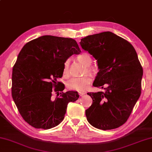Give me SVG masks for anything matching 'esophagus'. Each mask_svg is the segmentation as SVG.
Returning a JSON list of instances; mask_svg holds the SVG:
<instances>
[{"instance_id": "1", "label": "esophagus", "mask_w": 152, "mask_h": 152, "mask_svg": "<svg viewBox=\"0 0 152 152\" xmlns=\"http://www.w3.org/2000/svg\"><path fill=\"white\" fill-rule=\"evenodd\" d=\"M85 94V92H81V93H79V95L81 96H83Z\"/></svg>"}]
</instances>
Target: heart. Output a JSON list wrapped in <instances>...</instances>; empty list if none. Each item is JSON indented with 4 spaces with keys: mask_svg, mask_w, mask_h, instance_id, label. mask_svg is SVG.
Returning a JSON list of instances; mask_svg holds the SVG:
<instances>
[{
    "mask_svg": "<svg viewBox=\"0 0 152 152\" xmlns=\"http://www.w3.org/2000/svg\"><path fill=\"white\" fill-rule=\"evenodd\" d=\"M77 61H78L81 64L85 65V73H88L91 75H94L96 73L97 69L96 67L91 65L93 59L89 53L83 52L77 56L75 58ZM69 61L66 60L64 64L63 67V74L65 77L69 75ZM92 82V79L89 75H85L79 78H73L69 80L67 83V87L69 89L75 90L81 92L84 91Z\"/></svg>",
    "mask_w": 152,
    "mask_h": 152,
    "instance_id": "1",
    "label": "heart"
}]
</instances>
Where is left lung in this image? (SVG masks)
Returning <instances> with one entry per match:
<instances>
[{"mask_svg": "<svg viewBox=\"0 0 152 152\" xmlns=\"http://www.w3.org/2000/svg\"><path fill=\"white\" fill-rule=\"evenodd\" d=\"M82 48L97 60L99 71L93 85L104 92L87 93L93 99L85 110L88 122L111 130L127 121L142 91L143 69L129 42L110 31L82 38Z\"/></svg>", "mask_w": 152, "mask_h": 152, "instance_id": "8db88e82", "label": "left lung"}]
</instances>
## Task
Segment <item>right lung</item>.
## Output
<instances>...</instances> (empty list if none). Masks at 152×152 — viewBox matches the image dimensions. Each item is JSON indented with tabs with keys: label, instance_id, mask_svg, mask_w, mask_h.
<instances>
[{
	"label": "right lung",
	"instance_id": "add662e5",
	"mask_svg": "<svg viewBox=\"0 0 152 152\" xmlns=\"http://www.w3.org/2000/svg\"><path fill=\"white\" fill-rule=\"evenodd\" d=\"M81 50L72 38L43 36L22 48L13 66L12 96L23 119L31 126L48 130L64 118L69 102L79 95L76 91L63 92L64 62ZM57 94L56 98L53 94Z\"/></svg>",
	"mask_w": 152,
	"mask_h": 152
}]
</instances>
